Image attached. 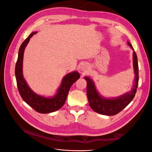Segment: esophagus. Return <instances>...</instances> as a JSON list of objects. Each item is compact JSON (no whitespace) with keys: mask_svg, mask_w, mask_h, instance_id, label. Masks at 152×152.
Wrapping results in <instances>:
<instances>
[{"mask_svg":"<svg viewBox=\"0 0 152 152\" xmlns=\"http://www.w3.org/2000/svg\"><path fill=\"white\" fill-rule=\"evenodd\" d=\"M87 68V66L86 65H85V64H82L81 66H80V70H85Z\"/></svg>","mask_w":152,"mask_h":152,"instance_id":"obj_1","label":"esophagus"}]
</instances>
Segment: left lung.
Returning a JSON list of instances; mask_svg holds the SVG:
<instances>
[{"label": "left lung", "instance_id": "8db88e82", "mask_svg": "<svg viewBox=\"0 0 152 152\" xmlns=\"http://www.w3.org/2000/svg\"><path fill=\"white\" fill-rule=\"evenodd\" d=\"M129 46L134 50L131 44L127 41ZM134 80L131 90L117 98H105L101 95L96 88L94 81L89 77H85L87 81V96L91 108L94 112L104 115H115L126 108L134 98L139 79L138 64L137 55L134 50L132 56Z\"/></svg>", "mask_w": 152, "mask_h": 152}]
</instances>
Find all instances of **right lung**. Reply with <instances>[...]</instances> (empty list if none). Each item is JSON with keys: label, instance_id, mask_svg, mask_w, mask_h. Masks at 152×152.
Instances as JSON below:
<instances>
[{"label": "right lung", "instance_id": "1", "mask_svg": "<svg viewBox=\"0 0 152 152\" xmlns=\"http://www.w3.org/2000/svg\"><path fill=\"white\" fill-rule=\"evenodd\" d=\"M37 33V31L31 33L21 45L15 66V76L18 89L22 99L37 112L49 113L60 109L64 105L69 90L72 84L79 79L80 74L77 71L68 73L63 78L61 84L58 89L56 93L51 97L47 98L39 95L32 91L23 75V61L25 48L29 42L30 38Z\"/></svg>", "mask_w": 152, "mask_h": 152}]
</instances>
